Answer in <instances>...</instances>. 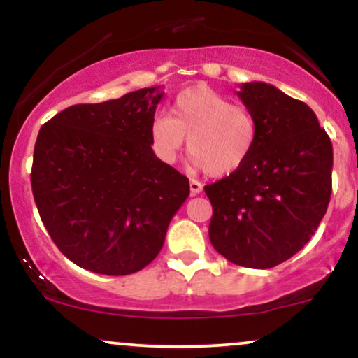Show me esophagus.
Masks as SVG:
<instances>
[{
    "label": "esophagus",
    "mask_w": 358,
    "mask_h": 358,
    "mask_svg": "<svg viewBox=\"0 0 358 358\" xmlns=\"http://www.w3.org/2000/svg\"><path fill=\"white\" fill-rule=\"evenodd\" d=\"M203 190V185L200 182H196V180H190V192L192 195H196V193H200Z\"/></svg>",
    "instance_id": "esophagus-1"
}]
</instances>
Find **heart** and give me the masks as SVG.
<instances>
[{
    "mask_svg": "<svg viewBox=\"0 0 358 358\" xmlns=\"http://www.w3.org/2000/svg\"><path fill=\"white\" fill-rule=\"evenodd\" d=\"M257 134L254 114L208 85L176 94L170 117H155L150 127L151 146L162 162L175 163L188 136L190 165L213 176L239 170L252 153Z\"/></svg>",
    "mask_w": 358,
    "mask_h": 358,
    "instance_id": "1",
    "label": "heart"
}]
</instances>
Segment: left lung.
<instances>
[{
	"instance_id": "obj_1",
	"label": "left lung",
	"mask_w": 358,
	"mask_h": 358,
	"mask_svg": "<svg viewBox=\"0 0 358 358\" xmlns=\"http://www.w3.org/2000/svg\"><path fill=\"white\" fill-rule=\"evenodd\" d=\"M257 121V143L239 170L207 185L208 237L237 266L268 269L303 249L331 195L334 148L305 102L266 82L237 92Z\"/></svg>"
}]
</instances>
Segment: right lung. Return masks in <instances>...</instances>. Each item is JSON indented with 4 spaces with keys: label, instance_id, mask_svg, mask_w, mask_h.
<instances>
[{
    "label": "right lung",
    "instance_id": "add662e5",
    "mask_svg": "<svg viewBox=\"0 0 358 358\" xmlns=\"http://www.w3.org/2000/svg\"><path fill=\"white\" fill-rule=\"evenodd\" d=\"M162 97L158 87H148L71 106L40 129L31 190L45 229L73 264L126 276L150 264L165 244L190 185L151 148Z\"/></svg>",
    "mask_w": 358,
    "mask_h": 358
}]
</instances>
